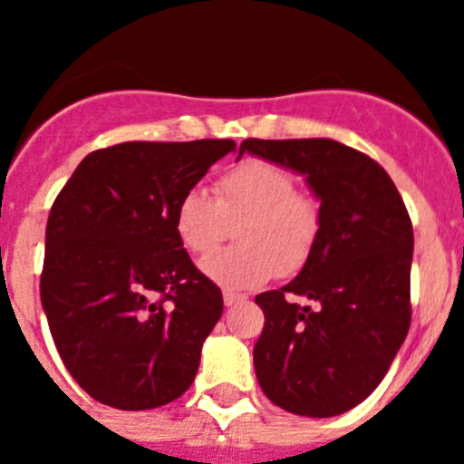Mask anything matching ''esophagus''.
<instances>
[{
	"instance_id": "obj_1",
	"label": "esophagus",
	"mask_w": 464,
	"mask_h": 464,
	"mask_svg": "<svg viewBox=\"0 0 464 464\" xmlns=\"http://www.w3.org/2000/svg\"><path fill=\"white\" fill-rule=\"evenodd\" d=\"M244 295H237V293H229V290H225L223 293V302L225 306H232V304H239V302H244Z\"/></svg>"
}]
</instances>
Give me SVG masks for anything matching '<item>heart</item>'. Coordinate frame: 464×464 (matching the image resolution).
<instances>
[{
	"instance_id": "1",
	"label": "heart",
	"mask_w": 464,
	"mask_h": 464,
	"mask_svg": "<svg viewBox=\"0 0 464 464\" xmlns=\"http://www.w3.org/2000/svg\"><path fill=\"white\" fill-rule=\"evenodd\" d=\"M237 225L241 246L202 262L208 281L227 290H251L297 274L321 239L323 216L314 197L295 190L288 169L260 158L229 167L216 181V199L199 188L181 195L174 207V232L188 253L204 257L227 239Z\"/></svg>"
}]
</instances>
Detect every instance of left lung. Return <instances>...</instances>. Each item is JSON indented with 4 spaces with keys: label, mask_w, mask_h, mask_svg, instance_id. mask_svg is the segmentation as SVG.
I'll return each instance as SVG.
<instances>
[{
    "label": "left lung",
    "mask_w": 464,
    "mask_h": 464,
    "mask_svg": "<svg viewBox=\"0 0 464 464\" xmlns=\"http://www.w3.org/2000/svg\"><path fill=\"white\" fill-rule=\"evenodd\" d=\"M306 176L323 229L302 272L256 297L265 327L253 348L265 395L297 416L353 409L383 381L411 325L413 227L395 183L370 155L332 139H246L239 158ZM299 294L314 307L295 305Z\"/></svg>",
    "instance_id": "1"
}]
</instances>
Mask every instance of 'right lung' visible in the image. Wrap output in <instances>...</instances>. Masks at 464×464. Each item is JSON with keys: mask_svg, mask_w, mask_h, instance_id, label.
<instances>
[{"mask_svg": "<svg viewBox=\"0 0 464 464\" xmlns=\"http://www.w3.org/2000/svg\"><path fill=\"white\" fill-rule=\"evenodd\" d=\"M235 149L118 143L90 153L55 197L41 304L64 367L102 404L162 407L195 381L223 295L176 237L174 207Z\"/></svg>", "mask_w": 464, "mask_h": 464, "instance_id": "1", "label": "right lung"}]
</instances>
